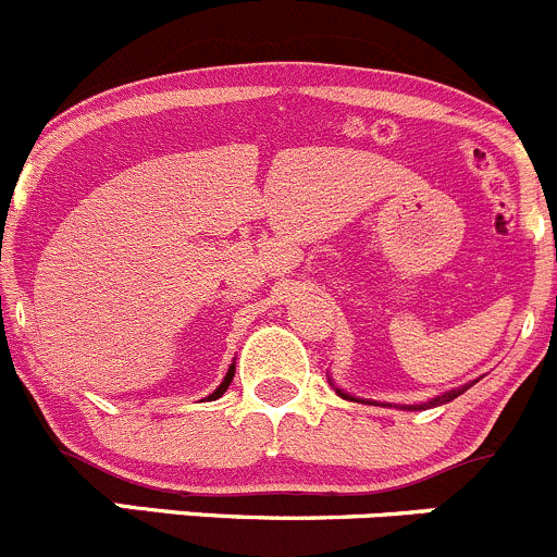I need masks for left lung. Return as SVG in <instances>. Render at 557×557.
<instances>
[{
    "mask_svg": "<svg viewBox=\"0 0 557 557\" xmlns=\"http://www.w3.org/2000/svg\"><path fill=\"white\" fill-rule=\"evenodd\" d=\"M329 383H332V386H334V392H337L339 397H343V399H356L354 394L343 392V388H339L337 383L332 381V377H329ZM473 383H476V381H471V383H462V386H457V388H449V392H444V394H435V397L424 399V403H413V405H392V403H383V405H388V408H399V410H428V408H435V405H446V403H451V399H457V397H460L462 392H468V388H471ZM356 403H361V399H356ZM367 403L372 405V399H367Z\"/></svg>",
    "mask_w": 557,
    "mask_h": 557,
    "instance_id": "8db88e82",
    "label": "left lung"
}]
</instances>
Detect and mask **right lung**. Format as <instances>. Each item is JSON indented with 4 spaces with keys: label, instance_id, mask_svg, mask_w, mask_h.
Returning a JSON list of instances; mask_svg holds the SVG:
<instances>
[{
    "label": "right lung",
    "instance_id": "obj_1",
    "mask_svg": "<svg viewBox=\"0 0 557 557\" xmlns=\"http://www.w3.org/2000/svg\"><path fill=\"white\" fill-rule=\"evenodd\" d=\"M234 370H236V364H231V367H228V372H225V377H223V381H220V386L214 388V392L209 394L207 399H218V397H223L225 388H228V386H231V381H234Z\"/></svg>",
    "mask_w": 557,
    "mask_h": 557
}]
</instances>
